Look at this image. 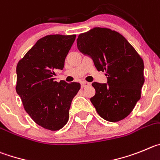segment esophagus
<instances>
[{
    "instance_id": "1",
    "label": "esophagus",
    "mask_w": 160,
    "mask_h": 160,
    "mask_svg": "<svg viewBox=\"0 0 160 160\" xmlns=\"http://www.w3.org/2000/svg\"><path fill=\"white\" fill-rule=\"evenodd\" d=\"M88 85H89V83H88V82L83 81L81 83V87L82 88H84V87H86V86H88Z\"/></svg>"
}]
</instances>
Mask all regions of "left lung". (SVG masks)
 Wrapping results in <instances>:
<instances>
[{
	"mask_svg": "<svg viewBox=\"0 0 160 160\" xmlns=\"http://www.w3.org/2000/svg\"><path fill=\"white\" fill-rule=\"evenodd\" d=\"M77 43L79 51L89 56L96 69L108 77L107 83L92 84L96 94L90 100L97 113L110 122L126 118L140 99L143 59L124 37L110 28H92L80 34Z\"/></svg>",
	"mask_w": 160,
	"mask_h": 160,
	"instance_id": "obj_1",
	"label": "left lung"
}]
</instances>
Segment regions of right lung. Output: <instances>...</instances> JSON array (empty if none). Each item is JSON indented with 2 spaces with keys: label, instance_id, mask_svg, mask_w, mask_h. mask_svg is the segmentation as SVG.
Segmentation results:
<instances>
[{
  "label": "right lung",
  "instance_id": "obj_1",
  "mask_svg": "<svg viewBox=\"0 0 160 160\" xmlns=\"http://www.w3.org/2000/svg\"><path fill=\"white\" fill-rule=\"evenodd\" d=\"M75 39L76 35L60 34L42 37L17 64V93L33 121L48 130H60L67 123L72 99L80 88L77 82L55 80Z\"/></svg>",
  "mask_w": 160,
  "mask_h": 160
}]
</instances>
